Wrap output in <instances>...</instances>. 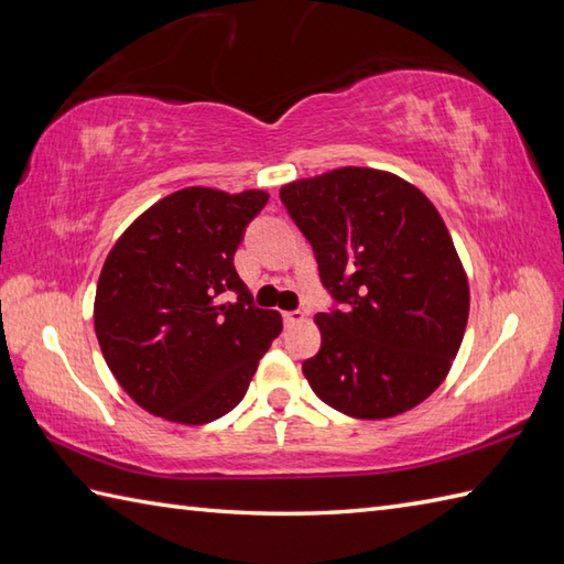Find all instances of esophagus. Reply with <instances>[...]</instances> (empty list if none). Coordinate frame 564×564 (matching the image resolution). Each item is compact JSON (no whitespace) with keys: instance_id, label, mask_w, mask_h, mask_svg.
<instances>
[{"instance_id":"34e87169","label":"esophagus","mask_w":564,"mask_h":564,"mask_svg":"<svg viewBox=\"0 0 564 564\" xmlns=\"http://www.w3.org/2000/svg\"><path fill=\"white\" fill-rule=\"evenodd\" d=\"M283 322H285V327L303 325L305 313H303V310H291V313H283Z\"/></svg>"}]
</instances>
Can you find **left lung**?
I'll return each mask as SVG.
<instances>
[{
    "mask_svg": "<svg viewBox=\"0 0 564 564\" xmlns=\"http://www.w3.org/2000/svg\"><path fill=\"white\" fill-rule=\"evenodd\" d=\"M281 200L341 305L315 317L322 346L303 364L310 388L356 419L424 402L448 376L470 313L467 275L434 203L368 166L297 178Z\"/></svg>",
    "mask_w": 564,
    "mask_h": 564,
    "instance_id": "8db88e82",
    "label": "left lung"
}]
</instances>
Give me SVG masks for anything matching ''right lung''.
Returning <instances> with one entry per match:
<instances>
[{"label": "right lung", "mask_w": 564, "mask_h": 564, "mask_svg": "<svg viewBox=\"0 0 564 564\" xmlns=\"http://www.w3.org/2000/svg\"><path fill=\"white\" fill-rule=\"evenodd\" d=\"M267 191L188 186L154 203L104 261L94 329L121 388L176 424H208L242 402L259 358L283 329L235 269ZM238 301L225 304L221 295Z\"/></svg>", "instance_id": "add662e5"}]
</instances>
